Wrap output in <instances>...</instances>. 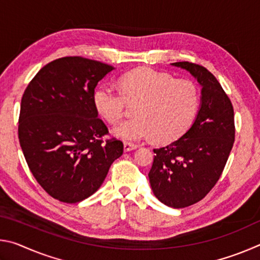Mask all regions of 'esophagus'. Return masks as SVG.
<instances>
[{"mask_svg": "<svg viewBox=\"0 0 260 260\" xmlns=\"http://www.w3.org/2000/svg\"><path fill=\"white\" fill-rule=\"evenodd\" d=\"M136 148H138V146H136V144H132V143H127V142L124 143V151L125 152L135 150Z\"/></svg>", "mask_w": 260, "mask_h": 260, "instance_id": "34e87169", "label": "esophagus"}]
</instances>
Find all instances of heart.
I'll use <instances>...</instances> for the list:
<instances>
[{"label":"heart","mask_w":260,"mask_h":260,"mask_svg":"<svg viewBox=\"0 0 260 260\" xmlns=\"http://www.w3.org/2000/svg\"><path fill=\"white\" fill-rule=\"evenodd\" d=\"M140 101L133 119L121 122L112 133L127 142L156 139L167 142L181 136L195 118L200 94L195 83L174 80L166 73L139 69L120 78V88L104 83L94 91L98 112L110 124H116L125 112L126 101Z\"/></svg>","instance_id":"1"}]
</instances>
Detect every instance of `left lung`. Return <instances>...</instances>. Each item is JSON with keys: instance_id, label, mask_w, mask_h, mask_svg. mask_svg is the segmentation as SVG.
Here are the masks:
<instances>
[{"instance_id": "left-lung-1", "label": "left lung", "mask_w": 260, "mask_h": 260, "mask_svg": "<svg viewBox=\"0 0 260 260\" xmlns=\"http://www.w3.org/2000/svg\"><path fill=\"white\" fill-rule=\"evenodd\" d=\"M202 87L195 121L181 138L153 149L149 172L153 193L174 209L187 208L204 199L221 175L235 139L234 109L221 85L201 65L178 61Z\"/></svg>"}]
</instances>
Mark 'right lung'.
Here are the masks:
<instances>
[{
	"label": "right lung",
	"mask_w": 260,
	"mask_h": 260,
	"mask_svg": "<svg viewBox=\"0 0 260 260\" xmlns=\"http://www.w3.org/2000/svg\"><path fill=\"white\" fill-rule=\"evenodd\" d=\"M112 70L98 60L63 57L43 67L24 91L21 150L39 184L64 203L93 195L124 151L119 140L103 142L108 127L93 101L95 87Z\"/></svg>",
	"instance_id": "add662e5"
}]
</instances>
